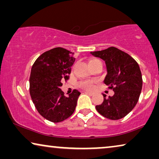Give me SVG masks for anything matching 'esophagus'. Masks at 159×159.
Instances as JSON below:
<instances>
[{
  "instance_id": "1",
  "label": "esophagus",
  "mask_w": 159,
  "mask_h": 159,
  "mask_svg": "<svg viewBox=\"0 0 159 159\" xmlns=\"http://www.w3.org/2000/svg\"><path fill=\"white\" fill-rule=\"evenodd\" d=\"M84 93H85V94H88V95H90V96H92V95H94V93H93L88 92V91H85V92H84Z\"/></svg>"
}]
</instances>
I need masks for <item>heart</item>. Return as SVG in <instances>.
<instances>
[{"mask_svg":"<svg viewBox=\"0 0 159 159\" xmlns=\"http://www.w3.org/2000/svg\"><path fill=\"white\" fill-rule=\"evenodd\" d=\"M93 60H97V59H93ZM93 60H92V61H93ZM79 84L82 88L85 89V90H91L94 88V82H93V80H82V81L80 82Z\"/></svg>","mask_w":159,"mask_h":159,"instance_id":"b5f03b06","label":"heart"}]
</instances>
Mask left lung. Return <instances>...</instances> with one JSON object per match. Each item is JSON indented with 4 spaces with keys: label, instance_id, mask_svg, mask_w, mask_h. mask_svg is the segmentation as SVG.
Masks as SVG:
<instances>
[{
    "label": "left lung",
    "instance_id": "1",
    "mask_svg": "<svg viewBox=\"0 0 159 159\" xmlns=\"http://www.w3.org/2000/svg\"><path fill=\"white\" fill-rule=\"evenodd\" d=\"M90 53L105 61L107 74L103 82L114 92L108 98L103 94V102L95 106L96 110L112 120L123 118L133 109L140 97L143 85L140 66L129 54L115 47Z\"/></svg>",
    "mask_w": 159,
    "mask_h": 159
}]
</instances>
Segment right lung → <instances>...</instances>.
<instances>
[{
    "label": "right lung",
    "mask_w": 159,
    "mask_h": 159,
    "mask_svg": "<svg viewBox=\"0 0 159 159\" xmlns=\"http://www.w3.org/2000/svg\"><path fill=\"white\" fill-rule=\"evenodd\" d=\"M75 53L55 48L43 53L32 65L30 77V93L41 116L52 122H60L75 111L80 93L74 90L69 96L60 88L68 80L75 61Z\"/></svg>",
    "instance_id": "1"
}]
</instances>
